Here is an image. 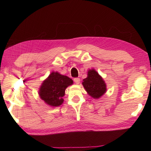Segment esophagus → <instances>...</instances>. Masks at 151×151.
I'll return each mask as SVG.
<instances>
[{
  "label": "esophagus",
  "mask_w": 151,
  "mask_h": 151,
  "mask_svg": "<svg viewBox=\"0 0 151 151\" xmlns=\"http://www.w3.org/2000/svg\"><path fill=\"white\" fill-rule=\"evenodd\" d=\"M74 82H75L76 85H78V84L80 83V78H74Z\"/></svg>",
  "instance_id": "34e87169"
}]
</instances>
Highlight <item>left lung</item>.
Listing matches in <instances>:
<instances>
[{"mask_svg": "<svg viewBox=\"0 0 151 151\" xmlns=\"http://www.w3.org/2000/svg\"><path fill=\"white\" fill-rule=\"evenodd\" d=\"M82 84L87 93L94 99H99L106 91L105 83L94 69L88 71L87 77L83 79Z\"/></svg>", "mask_w": 151, "mask_h": 151, "instance_id": "8db88e82", "label": "left lung"}]
</instances>
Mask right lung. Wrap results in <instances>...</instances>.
Instances as JSON below:
<instances>
[{
  "instance_id": "right-lung-1",
  "label": "right lung",
  "mask_w": 151,
  "mask_h": 151,
  "mask_svg": "<svg viewBox=\"0 0 151 151\" xmlns=\"http://www.w3.org/2000/svg\"><path fill=\"white\" fill-rule=\"evenodd\" d=\"M73 84V80L68 76L52 72L42 82L39 89V96L48 105L58 106L63 103L65 89Z\"/></svg>"
}]
</instances>
